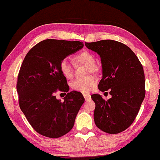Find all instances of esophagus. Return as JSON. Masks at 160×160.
Masks as SVG:
<instances>
[{
	"mask_svg": "<svg viewBox=\"0 0 160 160\" xmlns=\"http://www.w3.org/2000/svg\"><path fill=\"white\" fill-rule=\"evenodd\" d=\"M83 96H84L85 101H88V100L90 99V95L89 94H84Z\"/></svg>",
	"mask_w": 160,
	"mask_h": 160,
	"instance_id": "esophagus-1",
	"label": "esophagus"
}]
</instances>
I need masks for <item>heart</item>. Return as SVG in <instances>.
<instances>
[{"mask_svg": "<svg viewBox=\"0 0 160 160\" xmlns=\"http://www.w3.org/2000/svg\"><path fill=\"white\" fill-rule=\"evenodd\" d=\"M73 60L75 64L86 65L85 70V74L97 73L98 72L99 68L95 65V57L90 52L84 51L80 52L73 57ZM59 70L63 76L68 79L72 77V69L70 63L67 59H63L59 64ZM96 85L95 78L92 75H87L82 78H78L71 83V88L74 90L82 93H88L91 91Z\"/></svg>", "mask_w": 160, "mask_h": 160, "instance_id": "obj_1", "label": "heart"}]
</instances>
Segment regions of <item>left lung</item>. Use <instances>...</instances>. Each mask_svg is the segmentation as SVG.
<instances>
[{
    "instance_id": "left-lung-1",
    "label": "left lung",
    "mask_w": 160,
    "mask_h": 160,
    "mask_svg": "<svg viewBox=\"0 0 160 160\" xmlns=\"http://www.w3.org/2000/svg\"><path fill=\"white\" fill-rule=\"evenodd\" d=\"M85 44L101 58L103 78L98 89L106 92L108 90L112 96L106 101L99 94L91 95L95 103V125L111 134L122 132L132 124L145 97L142 63L134 52L121 42L106 39Z\"/></svg>"
}]
</instances>
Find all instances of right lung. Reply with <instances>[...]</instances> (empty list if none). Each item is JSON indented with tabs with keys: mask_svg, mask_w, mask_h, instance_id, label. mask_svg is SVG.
<instances>
[{
	"mask_svg": "<svg viewBox=\"0 0 160 160\" xmlns=\"http://www.w3.org/2000/svg\"><path fill=\"white\" fill-rule=\"evenodd\" d=\"M82 47L78 41L46 39L33 47L23 59L16 85L19 106L39 134L55 139L73 127L85 101L82 94L73 90L62 102L54 93L70 89L59 70L60 62Z\"/></svg>",
	"mask_w": 160,
	"mask_h": 160,
	"instance_id": "1",
	"label": "right lung"
}]
</instances>
